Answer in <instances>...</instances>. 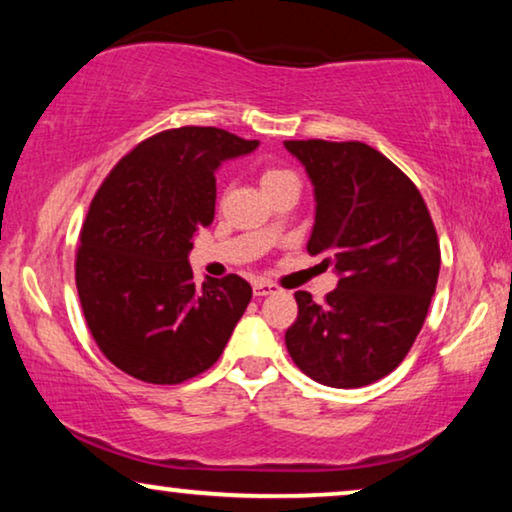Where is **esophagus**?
Returning a JSON list of instances; mask_svg holds the SVG:
<instances>
[{"label": "esophagus", "instance_id": "34e87169", "mask_svg": "<svg viewBox=\"0 0 512 512\" xmlns=\"http://www.w3.org/2000/svg\"><path fill=\"white\" fill-rule=\"evenodd\" d=\"M279 286L272 284V282H263V279H256L254 282V296L263 298V296H270V293H277Z\"/></svg>", "mask_w": 512, "mask_h": 512}]
</instances>
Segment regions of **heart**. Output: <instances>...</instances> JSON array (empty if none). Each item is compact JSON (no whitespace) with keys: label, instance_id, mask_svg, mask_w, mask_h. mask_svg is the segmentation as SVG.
<instances>
[{"label":"heart","instance_id":"obj_1","mask_svg":"<svg viewBox=\"0 0 512 512\" xmlns=\"http://www.w3.org/2000/svg\"><path fill=\"white\" fill-rule=\"evenodd\" d=\"M293 177H296V174L289 172V170H282V167H268V170L263 172L261 181H263V188H265V186L279 184V181H284V179H293Z\"/></svg>","mask_w":512,"mask_h":512}]
</instances>
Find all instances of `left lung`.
<instances>
[{
	"label": "left lung",
	"instance_id": "8db88e82",
	"mask_svg": "<svg viewBox=\"0 0 512 512\" xmlns=\"http://www.w3.org/2000/svg\"><path fill=\"white\" fill-rule=\"evenodd\" d=\"M305 165L317 214L307 242L338 272L324 303L296 293L291 359L314 382L356 389L408 356L436 293L438 235L417 186L363 142H284Z\"/></svg>",
	"mask_w": 512,
	"mask_h": 512
}]
</instances>
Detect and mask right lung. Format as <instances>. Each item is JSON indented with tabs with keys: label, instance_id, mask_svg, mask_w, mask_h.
Instances as JSON below:
<instances>
[{
	"label": "right lung",
	"instance_id": "add662e5",
	"mask_svg": "<svg viewBox=\"0 0 512 512\" xmlns=\"http://www.w3.org/2000/svg\"><path fill=\"white\" fill-rule=\"evenodd\" d=\"M256 146L221 128L165 130L97 188L81 226L76 289L97 347L123 373L179 384L219 361L251 286L237 275L195 284L188 254L214 221V172Z\"/></svg>",
	"mask_w": 512,
	"mask_h": 512
}]
</instances>
